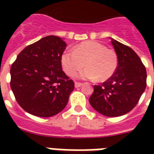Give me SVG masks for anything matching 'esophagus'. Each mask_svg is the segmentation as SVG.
Listing matches in <instances>:
<instances>
[{"label":"esophagus","mask_w":154,"mask_h":154,"mask_svg":"<svg viewBox=\"0 0 154 154\" xmlns=\"http://www.w3.org/2000/svg\"><path fill=\"white\" fill-rule=\"evenodd\" d=\"M82 85V83H81V82H75V87H76V88L80 87Z\"/></svg>","instance_id":"34e87169"}]
</instances>
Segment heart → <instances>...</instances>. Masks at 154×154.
Segmentation results:
<instances>
[{
    "instance_id": "1",
    "label": "heart",
    "mask_w": 154,
    "mask_h": 154,
    "mask_svg": "<svg viewBox=\"0 0 154 154\" xmlns=\"http://www.w3.org/2000/svg\"><path fill=\"white\" fill-rule=\"evenodd\" d=\"M61 63L69 77H74L85 65L87 68L78 74V77L106 82L116 72L118 56L115 50L100 42L85 41L75 46L72 52H64Z\"/></svg>"
}]
</instances>
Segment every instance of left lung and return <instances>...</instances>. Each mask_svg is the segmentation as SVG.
<instances>
[{"instance_id": "1", "label": "left lung", "mask_w": 154, "mask_h": 154, "mask_svg": "<svg viewBox=\"0 0 154 154\" xmlns=\"http://www.w3.org/2000/svg\"><path fill=\"white\" fill-rule=\"evenodd\" d=\"M118 67L109 80L94 86L91 106L103 116L117 117L133 110L146 88L147 72L140 57L129 46L111 38Z\"/></svg>"}]
</instances>
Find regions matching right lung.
<instances>
[{
	"label": "right lung",
	"instance_id": "right-lung-1",
	"mask_svg": "<svg viewBox=\"0 0 154 154\" xmlns=\"http://www.w3.org/2000/svg\"><path fill=\"white\" fill-rule=\"evenodd\" d=\"M66 46L60 37L46 36L25 48L11 65V87L26 112L51 117L67 106L74 82L62 68Z\"/></svg>",
	"mask_w": 154,
	"mask_h": 154
}]
</instances>
